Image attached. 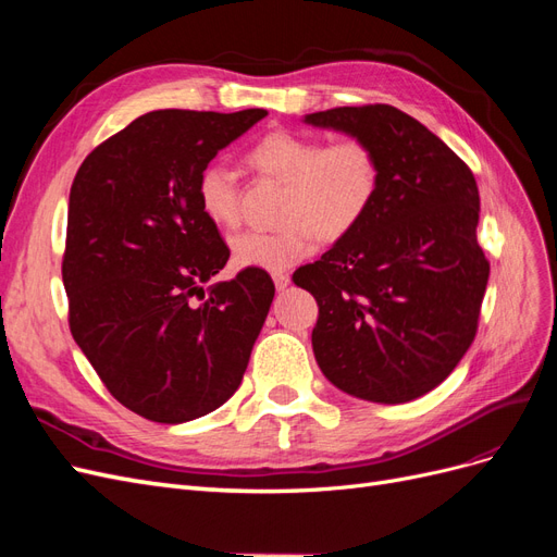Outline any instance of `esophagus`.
Segmentation results:
<instances>
[{
  "label": "esophagus",
  "instance_id": "34e87169",
  "mask_svg": "<svg viewBox=\"0 0 557 557\" xmlns=\"http://www.w3.org/2000/svg\"><path fill=\"white\" fill-rule=\"evenodd\" d=\"M274 285H276V290H285L290 285V276L283 274V272H276L274 274Z\"/></svg>",
  "mask_w": 557,
  "mask_h": 557
}]
</instances>
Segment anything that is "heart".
I'll return each mask as SVG.
<instances>
[{
  "instance_id": "obj_1",
  "label": "heart",
  "mask_w": 557,
  "mask_h": 557,
  "mask_svg": "<svg viewBox=\"0 0 557 557\" xmlns=\"http://www.w3.org/2000/svg\"><path fill=\"white\" fill-rule=\"evenodd\" d=\"M248 162L285 183L283 221L276 232L246 230L232 237V262L246 269L283 272L315 250L318 237L339 242L356 232L381 190L383 164L362 137L327 141L311 134L274 129L250 146ZM197 205L218 227L239 223L237 172L211 162L197 181Z\"/></svg>"
}]
</instances>
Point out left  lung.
<instances>
[{
  "label": "left lung",
  "instance_id": "1",
  "mask_svg": "<svg viewBox=\"0 0 557 557\" xmlns=\"http://www.w3.org/2000/svg\"><path fill=\"white\" fill-rule=\"evenodd\" d=\"M305 121L367 139L383 164L360 227L293 274L318 301L315 362L352 397L411 401L458 367L479 330L491 262L476 242V178L391 104L336 107Z\"/></svg>",
  "mask_w": 557,
  "mask_h": 557
}]
</instances>
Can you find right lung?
I'll return each mask as SVG.
<instances>
[{
	"mask_svg": "<svg viewBox=\"0 0 557 557\" xmlns=\"http://www.w3.org/2000/svg\"><path fill=\"white\" fill-rule=\"evenodd\" d=\"M267 115L150 111L78 166L62 281L70 330L107 391L153 423H188L237 391L274 299L264 269L211 283L230 248L199 211L218 150Z\"/></svg>",
	"mask_w": 557,
	"mask_h": 557,
	"instance_id": "obj_1",
	"label": "right lung"
}]
</instances>
